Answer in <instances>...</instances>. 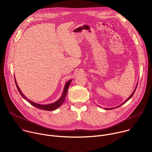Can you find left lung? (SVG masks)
Listing matches in <instances>:
<instances>
[{"label": "left lung", "mask_w": 152, "mask_h": 152, "mask_svg": "<svg viewBox=\"0 0 152 152\" xmlns=\"http://www.w3.org/2000/svg\"><path fill=\"white\" fill-rule=\"evenodd\" d=\"M137 85H138V84H137V85H136V87H135V90H134V91H133V93H132V94H131V96H129V97H128V99H127V100H125V101H124V102H123V103H121V104H120V105H119V106H117V107H118V106H121V105H122V104H124V103H126V102H127V101H128V100H129V99H131V97H132V96H133V95H134V93H135V91H136V89H137ZM98 106H99V105H98ZM114 108H115V107H113V108H104V109H105V110H113V109H114Z\"/></svg>", "instance_id": "obj_1"}]
</instances>
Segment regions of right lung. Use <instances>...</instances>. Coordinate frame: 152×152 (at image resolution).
Listing matches in <instances>:
<instances>
[{
    "label": "right lung",
    "mask_w": 152,
    "mask_h": 152,
    "mask_svg": "<svg viewBox=\"0 0 152 152\" xmlns=\"http://www.w3.org/2000/svg\"><path fill=\"white\" fill-rule=\"evenodd\" d=\"M14 78H15V76H14ZM72 80L71 79V80H68L66 82V85H65V86H64V90H63V92H62V94L61 97L57 101L55 102L54 103L48 104H41L35 103V102L30 100L29 99H28L22 93V92L21 91V90H20L18 86V85L17 83L16 80L15 79V85H16V86H17V90H18V92L20 93V94H21V96L23 97V98L26 99V100H27L30 104H31L34 106H35V107H36L37 108H39V109H40V110H45V111H53V110H55L57 109L58 107H59L64 103L65 99H66V95H67V91H68V89H69V85H70Z\"/></svg>",
    "instance_id": "right-lung-1"
}]
</instances>
